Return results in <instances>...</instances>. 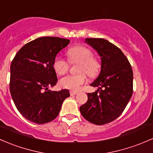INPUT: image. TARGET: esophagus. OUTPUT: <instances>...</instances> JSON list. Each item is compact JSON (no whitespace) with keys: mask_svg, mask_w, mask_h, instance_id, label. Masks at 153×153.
<instances>
[{"mask_svg":"<svg viewBox=\"0 0 153 153\" xmlns=\"http://www.w3.org/2000/svg\"><path fill=\"white\" fill-rule=\"evenodd\" d=\"M78 94H79V92H77V91H70L71 96H75V95H77Z\"/></svg>","mask_w":153,"mask_h":153,"instance_id":"1","label":"esophagus"}]
</instances>
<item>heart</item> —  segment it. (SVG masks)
I'll return each instance as SVG.
<instances>
[{
    "label": "heart",
    "instance_id": "b5f03b06",
    "mask_svg": "<svg viewBox=\"0 0 153 153\" xmlns=\"http://www.w3.org/2000/svg\"><path fill=\"white\" fill-rule=\"evenodd\" d=\"M69 61L71 63L79 62L78 72L80 74L76 75H68L62 78L59 85L65 89L77 91L82 85L87 82L85 73L89 76H95L99 73L100 65L98 61L94 59L91 50L87 47L79 45L70 48L67 52ZM53 68L55 72L59 75L65 74L69 68V62L60 56L55 57Z\"/></svg>",
    "mask_w": 153,
    "mask_h": 153
}]
</instances>
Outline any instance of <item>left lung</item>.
Returning a JSON list of instances; mask_svg holds the SVG:
<instances>
[{
    "mask_svg": "<svg viewBox=\"0 0 153 153\" xmlns=\"http://www.w3.org/2000/svg\"><path fill=\"white\" fill-rule=\"evenodd\" d=\"M85 42L100 55L101 71L91 84L98 87L97 91L88 94L79 111L88 122L102 125L117 119L128 104L133 94V70L123 52L108 40L86 38Z\"/></svg>",
    "mask_w": 153,
    "mask_h": 153,
    "instance_id": "obj_1",
    "label": "left lung"
}]
</instances>
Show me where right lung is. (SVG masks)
Returning a JSON list of instances; mask_svg holds the SVG:
<instances>
[{
  "instance_id": "add662e5",
  "label": "right lung",
  "mask_w": 153,
  "mask_h": 153,
  "mask_svg": "<svg viewBox=\"0 0 153 153\" xmlns=\"http://www.w3.org/2000/svg\"><path fill=\"white\" fill-rule=\"evenodd\" d=\"M69 42L59 37H39L23 45L12 60L11 95L18 111L30 122H51L59 114L63 101L70 97L68 90H48L57 82L53 60Z\"/></svg>"
}]
</instances>
